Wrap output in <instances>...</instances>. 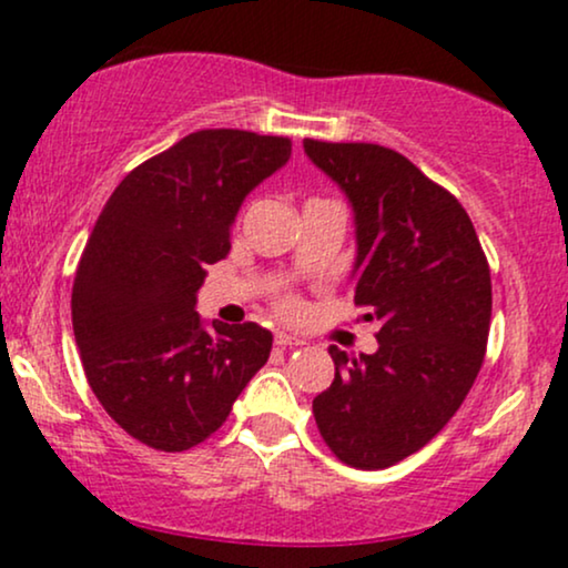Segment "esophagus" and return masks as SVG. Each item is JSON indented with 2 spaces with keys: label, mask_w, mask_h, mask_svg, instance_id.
Listing matches in <instances>:
<instances>
[{
  "label": "esophagus",
  "mask_w": 568,
  "mask_h": 568,
  "mask_svg": "<svg viewBox=\"0 0 568 568\" xmlns=\"http://www.w3.org/2000/svg\"><path fill=\"white\" fill-rule=\"evenodd\" d=\"M275 344H277V347H298V344H304V338L291 336V334H285V331H280V334H275Z\"/></svg>",
  "instance_id": "1"
}]
</instances>
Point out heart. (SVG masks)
<instances>
[{
  "instance_id": "obj_1",
  "label": "heart",
  "mask_w": 568,
  "mask_h": 568,
  "mask_svg": "<svg viewBox=\"0 0 568 568\" xmlns=\"http://www.w3.org/2000/svg\"><path fill=\"white\" fill-rule=\"evenodd\" d=\"M285 310H296V304H291V302H285Z\"/></svg>"
}]
</instances>
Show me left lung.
Masks as SVG:
<instances>
[{
    "label": "left lung",
    "mask_w": 568,
    "mask_h": 568,
    "mask_svg": "<svg viewBox=\"0 0 568 568\" xmlns=\"http://www.w3.org/2000/svg\"><path fill=\"white\" fill-rule=\"evenodd\" d=\"M304 154L349 202L355 304L382 323L374 355L328 349L336 376L312 414L344 465L382 470L433 440L470 393L491 323V275L459 200L403 154L312 139Z\"/></svg>",
    "instance_id": "obj_1"
}]
</instances>
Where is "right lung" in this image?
<instances>
[{
	"label": "right lung",
	"mask_w": 568,
	"mask_h": 568,
	"mask_svg": "<svg viewBox=\"0 0 568 568\" xmlns=\"http://www.w3.org/2000/svg\"><path fill=\"white\" fill-rule=\"evenodd\" d=\"M288 160L280 135L200 130L128 173L103 205L77 266L71 323L90 387L135 440L197 446L270 357V331L205 323L194 306L245 197Z\"/></svg>",
	"instance_id": "right-lung-1"
}]
</instances>
